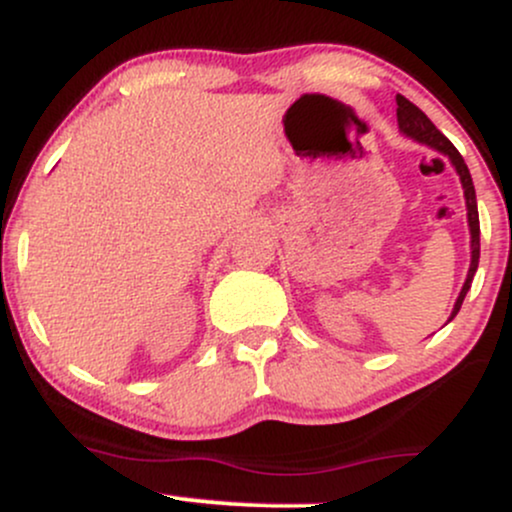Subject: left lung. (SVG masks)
Segmentation results:
<instances>
[{
    "label": "left lung",
    "mask_w": 512,
    "mask_h": 512,
    "mask_svg": "<svg viewBox=\"0 0 512 512\" xmlns=\"http://www.w3.org/2000/svg\"><path fill=\"white\" fill-rule=\"evenodd\" d=\"M397 125H399V132L404 134V137L414 139V142L419 144H426L431 146L433 151H438V154L448 156V161L452 163V168L457 170V175H460V182H462V190H464V204H467V223H469V250H472V260H469V272H467V279H464L462 284V291L460 296H457L455 301V308H452V313L448 317V322L460 313L462 308V301L464 296H467V291L472 289V279L474 274H477V267H479V211H477V192H474V182H472V175H469V168L467 163H464V158L460 156V151L452 146V142L445 134H440L436 125H433L428 117L421 113L419 108H416L414 103L407 101L404 96H397Z\"/></svg>",
    "instance_id": "8db88e82"
}]
</instances>
